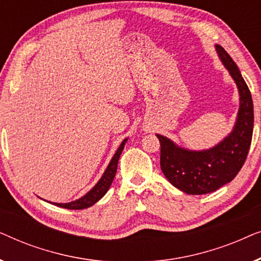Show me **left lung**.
<instances>
[{
	"instance_id": "obj_1",
	"label": "left lung",
	"mask_w": 261,
	"mask_h": 261,
	"mask_svg": "<svg viewBox=\"0 0 261 261\" xmlns=\"http://www.w3.org/2000/svg\"><path fill=\"white\" fill-rule=\"evenodd\" d=\"M216 49L240 92V109L233 132L214 148L202 152L177 147L170 139L156 134L163 173L171 184L189 195L209 194L233 180L244 166L252 142L254 112L251 91L226 49L220 45Z\"/></svg>"
}]
</instances>
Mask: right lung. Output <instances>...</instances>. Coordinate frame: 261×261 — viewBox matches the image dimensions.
I'll return each mask as SVG.
<instances>
[{
    "instance_id": "right-lung-1",
    "label": "right lung",
    "mask_w": 261,
    "mask_h": 261,
    "mask_svg": "<svg viewBox=\"0 0 261 261\" xmlns=\"http://www.w3.org/2000/svg\"><path fill=\"white\" fill-rule=\"evenodd\" d=\"M126 140L122 141V144L120 145L119 149H117L115 154H114L112 162L109 163L108 167H107L105 174H103L101 179L97 184L95 185L94 188L91 189L90 191L88 192L87 195L83 196V197L77 199L74 202H70V203H55V205H58L60 208H65V209H72V210H81V209H85L91 206L92 204H95L98 199H101L103 196L106 195V192L108 191V189L110 185H112L114 177L116 174V170H117V163H119V158L122 153V149L124 147V144H126Z\"/></svg>"
}]
</instances>
